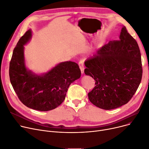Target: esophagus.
<instances>
[{
  "label": "esophagus",
  "instance_id": "esophagus-1",
  "mask_svg": "<svg viewBox=\"0 0 149 149\" xmlns=\"http://www.w3.org/2000/svg\"><path fill=\"white\" fill-rule=\"evenodd\" d=\"M79 68L81 69V73L84 74V64H83L82 61H79Z\"/></svg>",
  "mask_w": 149,
  "mask_h": 149
}]
</instances>
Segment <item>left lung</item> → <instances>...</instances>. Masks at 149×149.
<instances>
[{"label": "left lung", "mask_w": 149, "mask_h": 149, "mask_svg": "<svg viewBox=\"0 0 149 149\" xmlns=\"http://www.w3.org/2000/svg\"><path fill=\"white\" fill-rule=\"evenodd\" d=\"M84 73L95 81L88 94L97 107L110 110L126 104L140 84L143 68L136 40L123 26L119 40L110 41L85 62Z\"/></svg>", "instance_id": "8db88e82"}]
</instances>
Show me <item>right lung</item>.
<instances>
[{"label": "right lung", "mask_w": 149, "mask_h": 149, "mask_svg": "<svg viewBox=\"0 0 149 149\" xmlns=\"http://www.w3.org/2000/svg\"><path fill=\"white\" fill-rule=\"evenodd\" d=\"M32 36L29 29L17 42L10 64V78L20 100L27 107L40 111L52 110L65 100L68 88L80 78L81 70L72 61L59 63L46 73L38 74L26 65L24 47Z\"/></svg>", "instance_id": "1"}]
</instances>
